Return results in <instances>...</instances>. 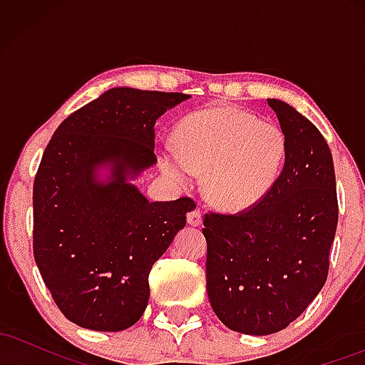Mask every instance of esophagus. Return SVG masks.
<instances>
[{
	"mask_svg": "<svg viewBox=\"0 0 365 365\" xmlns=\"http://www.w3.org/2000/svg\"><path fill=\"white\" fill-rule=\"evenodd\" d=\"M187 220L192 226H199L202 223V212H200V209H192L187 215Z\"/></svg>",
	"mask_w": 365,
	"mask_h": 365,
	"instance_id": "esophagus-1",
	"label": "esophagus"
}]
</instances>
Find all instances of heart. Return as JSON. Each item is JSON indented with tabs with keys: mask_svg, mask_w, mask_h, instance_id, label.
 <instances>
[{
	"mask_svg": "<svg viewBox=\"0 0 365 365\" xmlns=\"http://www.w3.org/2000/svg\"><path fill=\"white\" fill-rule=\"evenodd\" d=\"M287 154V137L273 121L232 106L188 115L175 132V149L161 158L177 182L204 171V192L226 211L245 209L269 192Z\"/></svg>",
	"mask_w": 365,
	"mask_h": 365,
	"instance_id": "heart-1",
	"label": "heart"
}]
</instances>
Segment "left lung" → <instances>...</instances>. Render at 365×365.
Segmentation results:
<instances>
[{"instance_id":"left-lung-1","label":"left lung","mask_w":365,"mask_h":365,"mask_svg":"<svg viewBox=\"0 0 365 365\" xmlns=\"http://www.w3.org/2000/svg\"><path fill=\"white\" fill-rule=\"evenodd\" d=\"M287 137L279 177L237 215L207 212V295L230 329L282 331L324 287L338 225L336 178L324 137L290 104L267 99Z\"/></svg>"}]
</instances>
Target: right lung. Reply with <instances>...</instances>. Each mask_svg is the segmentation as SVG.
I'll return each instance as SVG.
<instances>
[{
	"mask_svg": "<svg viewBox=\"0 0 365 365\" xmlns=\"http://www.w3.org/2000/svg\"><path fill=\"white\" fill-rule=\"evenodd\" d=\"M182 92L115 87L73 111L46 145L34 178V259L63 316L121 331L149 302V273L195 207L149 202L127 182L156 163L154 125ZM112 165L108 182L95 180Z\"/></svg>",
	"mask_w": 365,
	"mask_h": 365,
	"instance_id": "right-lung-1",
	"label": "right lung"
}]
</instances>
